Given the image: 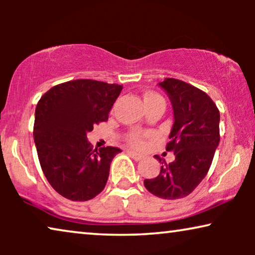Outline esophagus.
Returning a JSON list of instances; mask_svg holds the SVG:
<instances>
[{"label":"esophagus","mask_w":255,"mask_h":255,"mask_svg":"<svg viewBox=\"0 0 255 255\" xmlns=\"http://www.w3.org/2000/svg\"><path fill=\"white\" fill-rule=\"evenodd\" d=\"M128 153L131 155L132 159L135 160V161H140V160L142 159V156L140 154H138V153H135L133 151H128Z\"/></svg>","instance_id":"esophagus-1"}]
</instances>
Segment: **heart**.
Masks as SVG:
<instances>
[{
    "instance_id": "heart-1",
    "label": "heart",
    "mask_w": 255,
    "mask_h": 255,
    "mask_svg": "<svg viewBox=\"0 0 255 255\" xmlns=\"http://www.w3.org/2000/svg\"><path fill=\"white\" fill-rule=\"evenodd\" d=\"M142 99H144L145 106L147 108L148 106H151L152 103H154L155 101L161 100V97H160L158 94L151 92V90H146V92L142 94ZM147 135L148 134L145 133V132H141L139 130H132L127 134V141L128 142V145L132 146V147L141 148L145 144V138L147 137Z\"/></svg>"
}]
</instances>
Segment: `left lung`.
<instances>
[{"label":"left lung","mask_w":255,"mask_h":255,"mask_svg":"<svg viewBox=\"0 0 255 255\" xmlns=\"http://www.w3.org/2000/svg\"><path fill=\"white\" fill-rule=\"evenodd\" d=\"M159 86L168 94L174 110L166 151L174 152L175 160L162 165L154 179L144 180V186L163 200H177L193 193L208 174L221 139V118L218 108L203 90L173 78Z\"/></svg>","instance_id":"left-lung-1"}]
</instances>
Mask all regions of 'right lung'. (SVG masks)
<instances>
[{"label":"right lung","instance_id":"right-lung-1","mask_svg":"<svg viewBox=\"0 0 255 255\" xmlns=\"http://www.w3.org/2000/svg\"><path fill=\"white\" fill-rule=\"evenodd\" d=\"M121 85L73 80L44 94L34 113L33 138L41 169L52 188L65 198L82 202L106 187L118 147L93 148L87 133L108 121Z\"/></svg>","mask_w":255,"mask_h":255}]
</instances>
